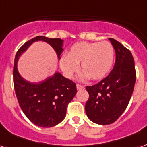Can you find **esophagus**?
I'll list each match as a JSON object with an SVG mask.
<instances>
[{"instance_id": "obj_1", "label": "esophagus", "mask_w": 147, "mask_h": 147, "mask_svg": "<svg viewBox=\"0 0 147 147\" xmlns=\"http://www.w3.org/2000/svg\"><path fill=\"white\" fill-rule=\"evenodd\" d=\"M84 87H85V86H82V85H79V84H77V85H76V88H77L78 90L82 89V88H84Z\"/></svg>"}]
</instances>
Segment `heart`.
Wrapping results in <instances>:
<instances>
[{
  "label": "heart",
  "instance_id": "heart-1",
  "mask_svg": "<svg viewBox=\"0 0 147 147\" xmlns=\"http://www.w3.org/2000/svg\"><path fill=\"white\" fill-rule=\"evenodd\" d=\"M114 60V49L110 42H76L70 48L66 55L59 61L60 68L67 78H71L78 70V64L83 71L79 79L91 77L93 80L103 78L110 71Z\"/></svg>",
  "mask_w": 147,
  "mask_h": 147
}]
</instances>
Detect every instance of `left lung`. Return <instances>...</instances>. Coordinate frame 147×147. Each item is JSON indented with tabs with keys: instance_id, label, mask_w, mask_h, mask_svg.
Segmentation results:
<instances>
[{
	"instance_id": "obj_1",
	"label": "left lung",
	"mask_w": 147,
	"mask_h": 147,
	"mask_svg": "<svg viewBox=\"0 0 147 147\" xmlns=\"http://www.w3.org/2000/svg\"><path fill=\"white\" fill-rule=\"evenodd\" d=\"M116 51V62L109 76L98 84L86 86L89 97L86 103L88 118L99 125H109L123 113L136 82L134 59L130 51L109 38Z\"/></svg>"
}]
</instances>
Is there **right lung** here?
I'll return each instance as SVG.
<instances>
[{"label":"right lung","mask_w":147,"mask_h":147,"mask_svg":"<svg viewBox=\"0 0 147 147\" xmlns=\"http://www.w3.org/2000/svg\"><path fill=\"white\" fill-rule=\"evenodd\" d=\"M49 44L55 51L58 58L64 49L63 40L37 36L24 43L17 51L14 65V90L19 105L28 119L40 127H52L63 120L69 103L77 92L75 82L55 72L44 81L32 83L22 78L18 70L19 57L34 41Z\"/></svg>","instance_id":"right-lung-1"}]
</instances>
